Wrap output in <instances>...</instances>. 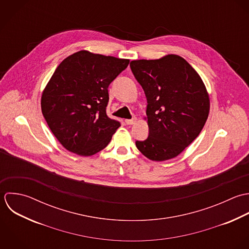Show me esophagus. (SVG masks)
I'll use <instances>...</instances> for the list:
<instances>
[{
  "label": "esophagus",
  "instance_id": "esophagus-1",
  "mask_svg": "<svg viewBox=\"0 0 249 249\" xmlns=\"http://www.w3.org/2000/svg\"><path fill=\"white\" fill-rule=\"evenodd\" d=\"M136 121H137L136 118H133V119H131V120H125V124L131 125V124H134L136 123Z\"/></svg>",
  "mask_w": 249,
  "mask_h": 249
}]
</instances>
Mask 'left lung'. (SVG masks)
I'll return each mask as SVG.
<instances>
[{"label":"left lung","mask_w":249,"mask_h":249,"mask_svg":"<svg viewBox=\"0 0 249 249\" xmlns=\"http://www.w3.org/2000/svg\"><path fill=\"white\" fill-rule=\"evenodd\" d=\"M130 69L142 86L148 105L149 136L136 141L149 160L164 161L178 157L203 129L210 97L197 71L174 54L158 60H135Z\"/></svg>","instance_id":"8db88e82"}]
</instances>
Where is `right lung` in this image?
Here are the masks:
<instances>
[{
  "mask_svg": "<svg viewBox=\"0 0 249 249\" xmlns=\"http://www.w3.org/2000/svg\"><path fill=\"white\" fill-rule=\"evenodd\" d=\"M127 59L81 50L56 69L41 95L43 117L59 142L81 157L103 150L121 126L106 114L108 87Z\"/></svg>",
  "mask_w": 249,
  "mask_h": 249,
  "instance_id": "right-lung-1",
  "label": "right lung"
}]
</instances>
